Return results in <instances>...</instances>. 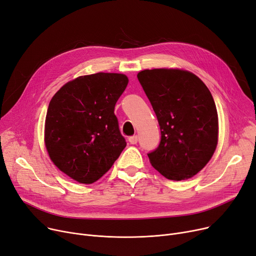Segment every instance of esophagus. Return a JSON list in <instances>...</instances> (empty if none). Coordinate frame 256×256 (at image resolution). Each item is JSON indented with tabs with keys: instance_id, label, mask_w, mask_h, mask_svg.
Instances as JSON below:
<instances>
[{
	"instance_id": "esophagus-1",
	"label": "esophagus",
	"mask_w": 256,
	"mask_h": 256,
	"mask_svg": "<svg viewBox=\"0 0 256 256\" xmlns=\"http://www.w3.org/2000/svg\"><path fill=\"white\" fill-rule=\"evenodd\" d=\"M128 141L130 144H136L138 142V137L137 136H132L128 138Z\"/></svg>"
}]
</instances>
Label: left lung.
<instances>
[{"instance_id": "8db88e82", "label": "left lung", "mask_w": 256, "mask_h": 256, "mask_svg": "<svg viewBox=\"0 0 256 256\" xmlns=\"http://www.w3.org/2000/svg\"><path fill=\"white\" fill-rule=\"evenodd\" d=\"M160 128L152 166L170 180L193 178L210 162L218 144L217 108L206 84L180 68L145 70L138 74Z\"/></svg>"}]
</instances>
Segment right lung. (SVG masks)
Wrapping results in <instances>:
<instances>
[{"label": "right lung", "instance_id": "obj_1", "mask_svg": "<svg viewBox=\"0 0 256 256\" xmlns=\"http://www.w3.org/2000/svg\"><path fill=\"white\" fill-rule=\"evenodd\" d=\"M128 78L124 74L80 76L63 85L50 102L44 144L55 166L80 184L98 180L126 142L114 114Z\"/></svg>", "mask_w": 256, "mask_h": 256}]
</instances>
